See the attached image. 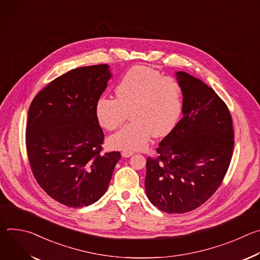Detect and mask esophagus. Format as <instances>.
Segmentation results:
<instances>
[{
  "label": "esophagus",
  "mask_w": 260,
  "mask_h": 260,
  "mask_svg": "<svg viewBox=\"0 0 260 260\" xmlns=\"http://www.w3.org/2000/svg\"><path fill=\"white\" fill-rule=\"evenodd\" d=\"M133 154H134L133 151H127V150H124V151H122V153H121V155H122L123 157H129V156H132Z\"/></svg>",
  "instance_id": "34e87169"
}]
</instances>
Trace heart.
Instances as JSON below:
<instances>
[{
    "instance_id": "heart-1",
    "label": "heart",
    "mask_w": 260,
    "mask_h": 260,
    "mask_svg": "<svg viewBox=\"0 0 260 260\" xmlns=\"http://www.w3.org/2000/svg\"><path fill=\"white\" fill-rule=\"evenodd\" d=\"M115 95L116 100L100 98L94 115L104 129L115 131L131 111L133 121L109 139L116 149H143L152 135L158 138L169 134L182 112L180 83L149 67L131 68L116 84Z\"/></svg>"
}]
</instances>
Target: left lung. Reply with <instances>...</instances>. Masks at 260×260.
<instances>
[{"label": "left lung", "mask_w": 260, "mask_h": 260, "mask_svg": "<svg viewBox=\"0 0 260 260\" xmlns=\"http://www.w3.org/2000/svg\"><path fill=\"white\" fill-rule=\"evenodd\" d=\"M183 117L148 157L145 189L169 214L190 212L218 189L233 156V119L225 103L202 80L177 72Z\"/></svg>", "instance_id": "1"}]
</instances>
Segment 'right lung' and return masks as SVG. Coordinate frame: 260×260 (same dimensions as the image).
I'll list each match as a JSON object with an SVG mask.
<instances>
[{"label":"right lung","instance_id":"add662e5","mask_svg":"<svg viewBox=\"0 0 260 260\" xmlns=\"http://www.w3.org/2000/svg\"><path fill=\"white\" fill-rule=\"evenodd\" d=\"M108 64L81 67L51 81L28 109L25 144L31 172L54 201L81 208L106 192L118 151L102 154L94 106L111 78Z\"/></svg>","mask_w":260,"mask_h":260}]
</instances>
